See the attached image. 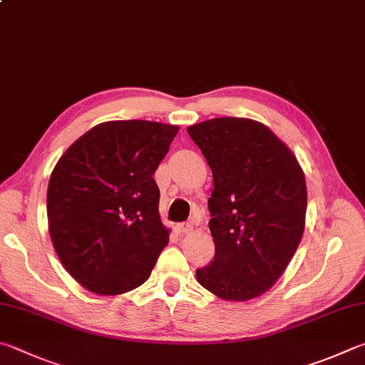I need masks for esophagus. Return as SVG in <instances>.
I'll return each instance as SVG.
<instances>
[{
    "label": "esophagus",
    "instance_id": "1",
    "mask_svg": "<svg viewBox=\"0 0 365 365\" xmlns=\"http://www.w3.org/2000/svg\"><path fill=\"white\" fill-rule=\"evenodd\" d=\"M175 231L178 235H188V233H191V231H193V227H191L190 223H180V225H177V227H175Z\"/></svg>",
    "mask_w": 365,
    "mask_h": 365
}]
</instances>
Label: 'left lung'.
<instances>
[{
    "label": "left lung",
    "instance_id": "1",
    "mask_svg": "<svg viewBox=\"0 0 365 365\" xmlns=\"http://www.w3.org/2000/svg\"><path fill=\"white\" fill-rule=\"evenodd\" d=\"M187 130L214 178L209 228L215 255L196 269V279L223 300H252L279 279L300 244L303 170L287 145L254 119L214 118Z\"/></svg>",
    "mask_w": 365,
    "mask_h": 365
}]
</instances>
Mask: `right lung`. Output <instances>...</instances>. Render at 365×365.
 I'll use <instances>...</instances> for the list:
<instances>
[{
    "label": "right lung",
    "mask_w": 365,
    "mask_h": 365,
    "mask_svg": "<svg viewBox=\"0 0 365 365\" xmlns=\"http://www.w3.org/2000/svg\"><path fill=\"white\" fill-rule=\"evenodd\" d=\"M178 128L108 121L65 151L48 187V223L65 269L97 295L129 292L148 279L169 230L153 174Z\"/></svg>",
    "instance_id": "1"
}]
</instances>
